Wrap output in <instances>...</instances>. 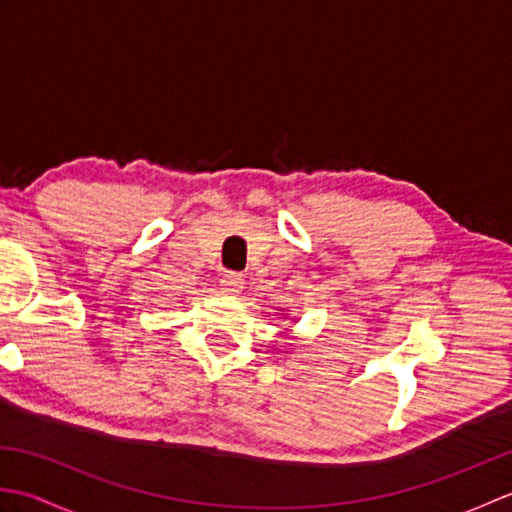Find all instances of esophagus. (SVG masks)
Here are the masks:
<instances>
[{"instance_id": "34e87169", "label": "esophagus", "mask_w": 512, "mask_h": 512, "mask_svg": "<svg viewBox=\"0 0 512 512\" xmlns=\"http://www.w3.org/2000/svg\"><path fill=\"white\" fill-rule=\"evenodd\" d=\"M220 286H222V292H226V295H237V292L244 288V277L237 275V273H224L222 279H220Z\"/></svg>"}]
</instances>
